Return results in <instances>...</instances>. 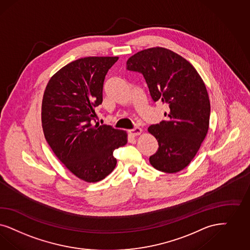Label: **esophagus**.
Wrapping results in <instances>:
<instances>
[{
	"instance_id": "34e87169",
	"label": "esophagus",
	"mask_w": 250,
	"mask_h": 250,
	"mask_svg": "<svg viewBox=\"0 0 250 250\" xmlns=\"http://www.w3.org/2000/svg\"><path fill=\"white\" fill-rule=\"evenodd\" d=\"M141 132H142V129L139 128V127H136V128H134V129H130L129 131H128L130 136H132V137L139 136V135L141 134Z\"/></svg>"
}]
</instances>
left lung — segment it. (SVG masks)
<instances>
[{"label": "left lung", "mask_w": 250, "mask_h": 250, "mask_svg": "<svg viewBox=\"0 0 250 250\" xmlns=\"http://www.w3.org/2000/svg\"><path fill=\"white\" fill-rule=\"evenodd\" d=\"M126 66L142 73L152 100L169 111L166 120L147 128L159 144L149 163L161 172H180L198 153L208 130L210 104L202 78L188 61L163 47L135 53Z\"/></svg>", "instance_id": "1"}]
</instances>
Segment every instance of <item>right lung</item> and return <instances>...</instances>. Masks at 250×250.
Returning a JSON list of instances; mask_svg holds the SVG:
<instances>
[{"label": "right lung", "mask_w": 250, "mask_h": 250, "mask_svg": "<svg viewBox=\"0 0 250 250\" xmlns=\"http://www.w3.org/2000/svg\"><path fill=\"white\" fill-rule=\"evenodd\" d=\"M119 57H85L69 62L49 80L42 105L44 137L52 151L79 179L96 183L116 166L114 149L127 133L96 122L104 78Z\"/></svg>", "instance_id": "obj_1"}]
</instances>
